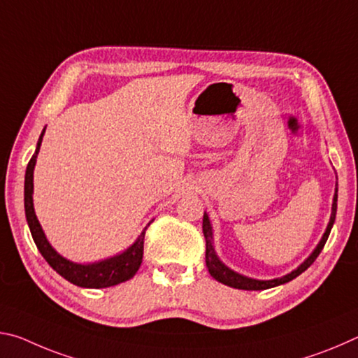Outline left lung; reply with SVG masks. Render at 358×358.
Here are the masks:
<instances>
[{
	"label": "left lung",
	"mask_w": 358,
	"mask_h": 358,
	"mask_svg": "<svg viewBox=\"0 0 358 358\" xmlns=\"http://www.w3.org/2000/svg\"><path fill=\"white\" fill-rule=\"evenodd\" d=\"M336 202H338V183H336V187H335V196H333L330 222H329V226H327L324 237L320 238L319 245L316 246V250L311 252V256L308 257L305 262H303L296 270L290 271V273L286 275V276L276 278V280H268V281H259V280H252V278H246L243 275L237 273V271L230 270L229 266H226V265L221 262L220 257L216 256L215 248H213V232H211V224H210V220H208V215L203 213L202 230H203L205 241H207V251H205V262H207L210 275L213 276L216 281L226 284V286H229V287L241 289V290H265V289H270V287H275V286H281V284H284V282L292 281L294 278L301 275L303 271H305L308 266H310L314 262V260L317 259L320 251L324 250L325 241H327V238H329L330 230L333 227V222H335V217H336Z\"/></svg>",
	"instance_id": "obj_1"
}]
</instances>
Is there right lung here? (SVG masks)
Instances as JSON below:
<instances>
[{"instance_id":"obj_1","label":"right lung","mask_w":358,"mask_h":358,"mask_svg":"<svg viewBox=\"0 0 358 358\" xmlns=\"http://www.w3.org/2000/svg\"><path fill=\"white\" fill-rule=\"evenodd\" d=\"M45 129L42 131V134L38 141V147L31 159H29L25 173V215L29 230H31L33 240L36 246H38L39 252L42 254L48 265L57 271L58 275H62L64 280L76 284L78 287H88V289H99V287H110L117 286L120 282H124L131 280L132 276L137 273L138 266L142 264L143 257V240H145V230L148 226L142 230V234L138 235V238L134 241V245H131L124 252L118 254V256L101 260V262L94 264H76L71 260L64 259L63 256L53 250L48 243L44 230H42L41 224L36 217L34 207H33V171L36 164V157H38L42 137H44Z\"/></svg>"}]
</instances>
